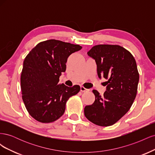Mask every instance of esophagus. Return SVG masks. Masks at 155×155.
Masks as SVG:
<instances>
[{"instance_id":"1","label":"esophagus","mask_w":155,"mask_h":155,"mask_svg":"<svg viewBox=\"0 0 155 155\" xmlns=\"http://www.w3.org/2000/svg\"><path fill=\"white\" fill-rule=\"evenodd\" d=\"M80 91H81L82 92H88V89H87V88H85L84 87L81 86V87H80Z\"/></svg>"}]
</instances>
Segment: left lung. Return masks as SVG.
<instances>
[{"instance_id": "obj_1", "label": "left lung", "mask_w": 155, "mask_h": 155, "mask_svg": "<svg viewBox=\"0 0 155 155\" xmlns=\"http://www.w3.org/2000/svg\"><path fill=\"white\" fill-rule=\"evenodd\" d=\"M95 60L99 78L104 77L106 91L84 109L86 118L99 126H110L129 111L137 96L139 74L136 61L128 50L119 45H100L87 52Z\"/></svg>"}]
</instances>
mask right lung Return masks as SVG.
I'll list each match as a JSON object with an SVG mask.
<instances>
[{
	"mask_svg": "<svg viewBox=\"0 0 155 155\" xmlns=\"http://www.w3.org/2000/svg\"><path fill=\"white\" fill-rule=\"evenodd\" d=\"M82 48L59 40L37 44L27 55L21 77L22 97L30 116L42 123L57 120L65 110L68 98L76 95L80 87L59 84L66 70L67 59Z\"/></svg>",
	"mask_w": 155,
	"mask_h": 155,
	"instance_id": "1",
	"label": "right lung"
}]
</instances>
